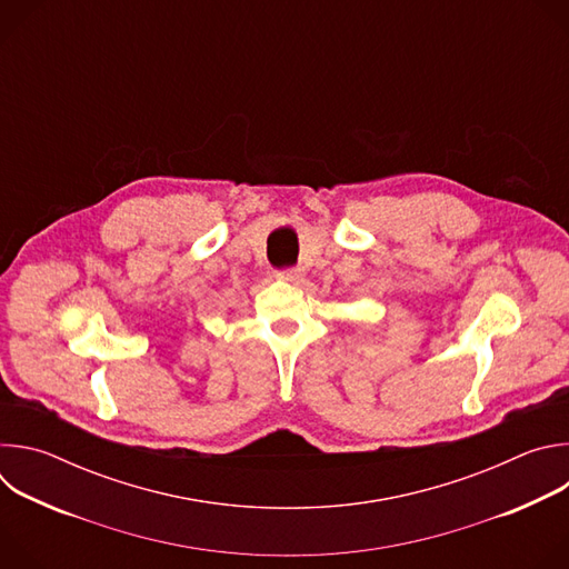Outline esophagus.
Listing matches in <instances>:
<instances>
[{
	"label": "esophagus",
	"instance_id": "esophagus-1",
	"mask_svg": "<svg viewBox=\"0 0 569 569\" xmlns=\"http://www.w3.org/2000/svg\"><path fill=\"white\" fill-rule=\"evenodd\" d=\"M277 277L283 281H290V283H297L303 277V270L301 268H283L277 272Z\"/></svg>",
	"mask_w": 569,
	"mask_h": 569
}]
</instances>
